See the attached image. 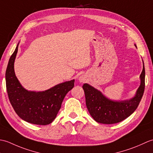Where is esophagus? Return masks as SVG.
<instances>
[{
	"label": "esophagus",
	"mask_w": 153,
	"mask_h": 153,
	"mask_svg": "<svg viewBox=\"0 0 153 153\" xmlns=\"http://www.w3.org/2000/svg\"><path fill=\"white\" fill-rule=\"evenodd\" d=\"M79 82H85V79H83V77H80V78H79Z\"/></svg>",
	"instance_id": "1"
}]
</instances>
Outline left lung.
Listing matches in <instances>:
<instances>
[{
  "instance_id": "1",
  "label": "left lung",
  "mask_w": 153,
  "mask_h": 153,
  "mask_svg": "<svg viewBox=\"0 0 153 153\" xmlns=\"http://www.w3.org/2000/svg\"><path fill=\"white\" fill-rule=\"evenodd\" d=\"M145 77L143 64V68L140 75L141 85L135 96L130 100L123 101L109 100L99 91L84 83L82 87L85 92L87 108L91 116L96 122L105 124L118 123L128 118L137 109L142 99L145 90Z\"/></svg>"
}]
</instances>
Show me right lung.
Instances as JSON below:
<instances>
[{
	"label": "right lung",
	"instance_id": "obj_1",
	"mask_svg": "<svg viewBox=\"0 0 153 153\" xmlns=\"http://www.w3.org/2000/svg\"><path fill=\"white\" fill-rule=\"evenodd\" d=\"M18 47V45L10 58L5 75L10 102L22 120L37 125L49 124L56 118L65 96L74 87L75 80L60 83L42 92L25 90L14 72V64Z\"/></svg>",
	"mask_w": 153,
	"mask_h": 153
}]
</instances>
